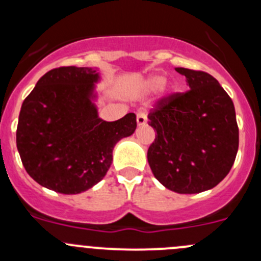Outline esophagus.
<instances>
[{
  "mask_svg": "<svg viewBox=\"0 0 261 261\" xmlns=\"http://www.w3.org/2000/svg\"><path fill=\"white\" fill-rule=\"evenodd\" d=\"M147 121V116L145 112L140 111L138 115H136V122H138V126H144Z\"/></svg>",
  "mask_w": 261,
  "mask_h": 261,
  "instance_id": "esophagus-1",
  "label": "esophagus"
}]
</instances>
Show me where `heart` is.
<instances>
[{
  "label": "heart",
  "instance_id": "obj_1",
  "mask_svg": "<svg viewBox=\"0 0 261 261\" xmlns=\"http://www.w3.org/2000/svg\"><path fill=\"white\" fill-rule=\"evenodd\" d=\"M163 84H164V77L162 74H150L139 82L138 88L140 92L149 93V92L160 88ZM165 93H167V88H163V94Z\"/></svg>",
  "mask_w": 261,
  "mask_h": 261
}]
</instances>
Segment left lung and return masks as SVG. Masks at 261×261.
Returning <instances> with one entry per match:
<instances>
[{
	"instance_id": "1",
	"label": "left lung",
	"mask_w": 261,
	"mask_h": 261,
	"mask_svg": "<svg viewBox=\"0 0 261 261\" xmlns=\"http://www.w3.org/2000/svg\"><path fill=\"white\" fill-rule=\"evenodd\" d=\"M189 89L163 98L150 112L156 131L147 150L151 172L180 194L208 191L228 174L239 149L235 107L211 74L175 68Z\"/></svg>"
}]
</instances>
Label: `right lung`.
Returning a JSON list of instances; mask_svg holds the SVG:
<instances>
[{"label":"right lung","instance_id":"obj_1","mask_svg":"<svg viewBox=\"0 0 261 261\" xmlns=\"http://www.w3.org/2000/svg\"><path fill=\"white\" fill-rule=\"evenodd\" d=\"M99 82L97 68H55L22 102L16 145L40 186L63 194L86 192L103 179L116 144L135 133V114L112 122L99 117Z\"/></svg>","mask_w":261,"mask_h":261}]
</instances>
